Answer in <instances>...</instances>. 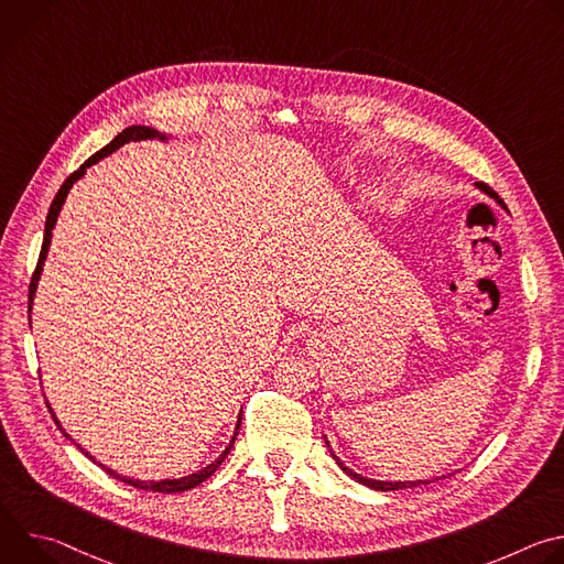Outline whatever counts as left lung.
I'll return each instance as SVG.
<instances>
[{
  "mask_svg": "<svg viewBox=\"0 0 564 564\" xmlns=\"http://www.w3.org/2000/svg\"><path fill=\"white\" fill-rule=\"evenodd\" d=\"M475 187L477 189H481L485 194H489L491 198H496L502 207H505V203L498 198V194H494L485 183H475ZM507 209V207H505ZM326 444H328V448H330V442L326 440ZM330 455L337 459V464H339V468L346 473V475H350L355 481H359V485H366V487H370V489H375V491H399V489H413V487H422V485H431V479H415V481H383V479H370V477H364V475H359L357 470H352V468H348L335 453H333V448H330Z\"/></svg>",
  "mask_w": 564,
  "mask_h": 564,
  "instance_id": "obj_1",
  "label": "left lung"
}]
</instances>
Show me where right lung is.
Returning a JSON list of instances; mask_svg holds the SVG:
<instances>
[{
  "instance_id": "add662e5",
  "label": "right lung",
  "mask_w": 564,
  "mask_h": 564,
  "mask_svg": "<svg viewBox=\"0 0 564 564\" xmlns=\"http://www.w3.org/2000/svg\"><path fill=\"white\" fill-rule=\"evenodd\" d=\"M153 138H158V140H167V133H163V131H158V129H151V127H142V124H133V127H127L122 133H118L105 149H100L98 153H94L87 163L79 167L77 172H73L66 181H64V185L59 187V192L55 194V198H53V203H51V209H48V216H46V225H44V243H42V252H40V259H37V268H35V274H33V279H31V288H29V314H31V310H33V299H35V290H37V283H40V276H42V268H44V261H46V254H48V248H51V236H53V227H55V223H57V216H59V212H62V205H64V200H66V196H68V192H70V187L85 176V172L91 167V165H96L98 160H102L105 155H109V153H113L116 149H120L122 144H127V142H133V140H153ZM46 406H48V411H51V415H53V420H55V424H57V429L62 431V435L66 437V440H70L73 442V437L62 429V424H59V420L55 417V413H53V409H51V404L46 401ZM238 429H240V417H238V422H236V431H234V437L229 440V444L225 446V451L212 462V464H207L205 468H200V470H196V473H192V475H187V477H181V479H160V481H155V479H149V481H144V479H133V477H127V475H120V473H116L113 468H109V466H105V464H100L89 451H85L83 446L79 444H75L79 451H83L91 462H96L98 466H102V470H107L111 477H116V479H120V481H124V485H131V487H135V489H142V491H155V494H183V491H189V489H194V487H198L200 481H205L220 464H223V459L227 457V453L231 451V446H234V440H236V435H238Z\"/></svg>"
}]
</instances>
